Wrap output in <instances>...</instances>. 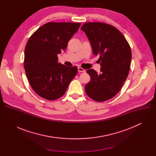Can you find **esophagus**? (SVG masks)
Wrapping results in <instances>:
<instances>
[{
	"label": "esophagus",
	"mask_w": 156,
	"mask_h": 156,
	"mask_svg": "<svg viewBox=\"0 0 156 156\" xmlns=\"http://www.w3.org/2000/svg\"><path fill=\"white\" fill-rule=\"evenodd\" d=\"M78 72H85V70H84L81 67H78Z\"/></svg>",
	"instance_id": "34e87169"
}]
</instances>
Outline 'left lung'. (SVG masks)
I'll return each instance as SVG.
<instances>
[{"mask_svg": "<svg viewBox=\"0 0 156 156\" xmlns=\"http://www.w3.org/2000/svg\"><path fill=\"white\" fill-rule=\"evenodd\" d=\"M90 41L93 53L99 57L101 74L87 70L91 80L85 86L87 95L97 102L114 98L121 90L129 70L131 51L123 34L102 22H88L81 28Z\"/></svg>", "mask_w": 156, "mask_h": 156, "instance_id": "1", "label": "left lung"}]
</instances>
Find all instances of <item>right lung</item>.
Here are the masks:
<instances>
[{"mask_svg":"<svg viewBox=\"0 0 156 156\" xmlns=\"http://www.w3.org/2000/svg\"><path fill=\"white\" fill-rule=\"evenodd\" d=\"M80 23L49 22L28 39L25 50L24 67L33 91L41 98L54 101L62 97L76 76L78 68L58 63V54L78 30Z\"/></svg>","mask_w":156,"mask_h":156,"instance_id":"add662e5","label":"right lung"}]
</instances>
